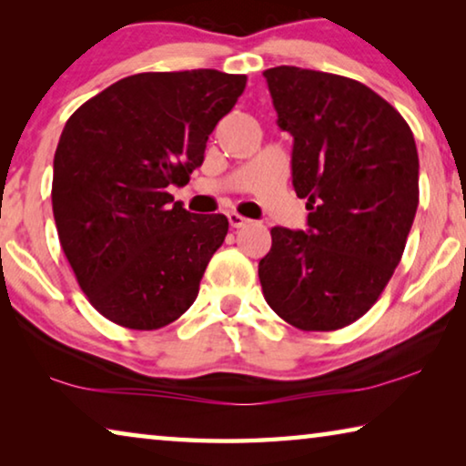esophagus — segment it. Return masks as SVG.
<instances>
[{
    "label": "esophagus",
    "instance_id": "esophagus-1",
    "mask_svg": "<svg viewBox=\"0 0 466 466\" xmlns=\"http://www.w3.org/2000/svg\"><path fill=\"white\" fill-rule=\"evenodd\" d=\"M228 222H230L232 228H242L248 224V219L240 214H236V211H230V214H228Z\"/></svg>",
    "mask_w": 466,
    "mask_h": 466
}]
</instances>
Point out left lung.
I'll list each match as a JSON object with an SVG mask.
<instances>
[{"mask_svg":"<svg viewBox=\"0 0 466 466\" xmlns=\"http://www.w3.org/2000/svg\"><path fill=\"white\" fill-rule=\"evenodd\" d=\"M279 129L294 137L291 185L304 230L271 228L263 296L302 330L343 329L372 309L403 257L420 203L407 121L351 77L279 66L263 72Z\"/></svg>","mask_w":466,"mask_h":466,"instance_id":"obj_1","label":"left lung"}]
</instances>
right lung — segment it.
<instances>
[{
    "label": "right lung",
    "instance_id": "right-lung-1",
    "mask_svg": "<svg viewBox=\"0 0 466 466\" xmlns=\"http://www.w3.org/2000/svg\"><path fill=\"white\" fill-rule=\"evenodd\" d=\"M247 76L218 69L136 74L69 116L53 160V216L76 279L102 317L154 330L185 314L228 234L168 193L203 164L205 144Z\"/></svg>",
    "mask_w": 466,
    "mask_h": 466
}]
</instances>
